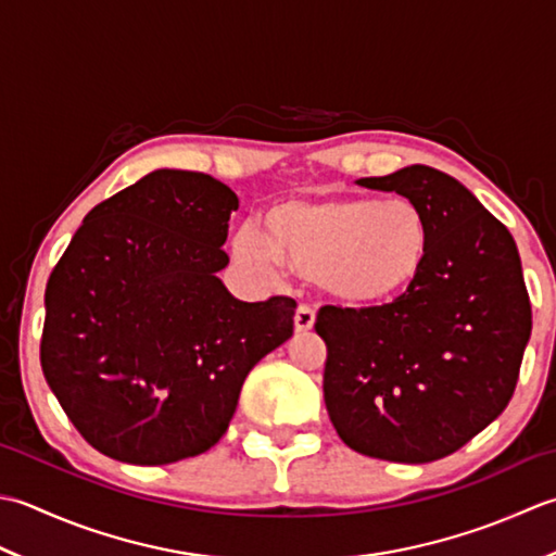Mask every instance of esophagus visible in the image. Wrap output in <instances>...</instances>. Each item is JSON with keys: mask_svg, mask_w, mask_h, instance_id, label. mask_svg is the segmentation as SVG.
<instances>
[{"mask_svg": "<svg viewBox=\"0 0 556 556\" xmlns=\"http://www.w3.org/2000/svg\"><path fill=\"white\" fill-rule=\"evenodd\" d=\"M316 324V314L307 304H300L298 312H294V331L298 333H309Z\"/></svg>", "mask_w": 556, "mask_h": 556, "instance_id": "34e87169", "label": "esophagus"}]
</instances>
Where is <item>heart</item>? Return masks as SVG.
<instances>
[{
  "mask_svg": "<svg viewBox=\"0 0 556 556\" xmlns=\"http://www.w3.org/2000/svg\"><path fill=\"white\" fill-rule=\"evenodd\" d=\"M432 242L429 215L413 199L331 194L270 206L262 232L232 235L230 258L256 280H274L288 268L336 304L374 309L417 286Z\"/></svg>",
  "mask_w": 556,
  "mask_h": 556,
  "instance_id": "obj_1",
  "label": "heart"
}]
</instances>
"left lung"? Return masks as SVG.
I'll return each instance as SVG.
<instances>
[{
  "label": "left lung",
  "instance_id": "8db88e82",
  "mask_svg": "<svg viewBox=\"0 0 556 556\" xmlns=\"http://www.w3.org/2000/svg\"><path fill=\"white\" fill-rule=\"evenodd\" d=\"M359 187L420 203L434 230L417 286L374 309L321 307L324 401L338 437L371 458L429 463L504 413L532 312L511 232L458 179L427 165Z\"/></svg>",
  "mask_w": 556,
  "mask_h": 556
}]
</instances>
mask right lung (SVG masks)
<instances>
[{"label":"right lung","mask_w":556,"mask_h":556,"mask_svg":"<svg viewBox=\"0 0 556 556\" xmlns=\"http://www.w3.org/2000/svg\"><path fill=\"white\" fill-rule=\"evenodd\" d=\"M235 191L153 169L98 203L45 290L40 365L90 446L134 466L199 456L228 429L258 359L292 336L294 300L223 286Z\"/></svg>","instance_id":"add662e5"}]
</instances>
